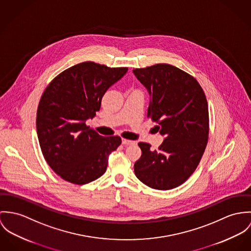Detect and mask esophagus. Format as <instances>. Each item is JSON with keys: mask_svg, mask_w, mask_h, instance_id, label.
<instances>
[{"mask_svg": "<svg viewBox=\"0 0 251 251\" xmlns=\"http://www.w3.org/2000/svg\"><path fill=\"white\" fill-rule=\"evenodd\" d=\"M137 142L134 140H130V139H122V144L124 145H130V144H136Z\"/></svg>", "mask_w": 251, "mask_h": 251, "instance_id": "1", "label": "esophagus"}]
</instances>
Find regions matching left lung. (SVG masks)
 Masks as SVG:
<instances>
[{"label": "left lung", "instance_id": "8db88e82", "mask_svg": "<svg viewBox=\"0 0 251 251\" xmlns=\"http://www.w3.org/2000/svg\"><path fill=\"white\" fill-rule=\"evenodd\" d=\"M133 72L151 96L147 117L165 136L158 150L139 142L141 156L135 163V174L155 190L177 188L195 172L208 143L206 95L194 76L170 64L159 63Z\"/></svg>", "mask_w": 251, "mask_h": 251}]
</instances>
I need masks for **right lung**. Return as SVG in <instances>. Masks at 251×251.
Masks as SVG:
<instances>
[{
  "mask_svg": "<svg viewBox=\"0 0 251 251\" xmlns=\"http://www.w3.org/2000/svg\"><path fill=\"white\" fill-rule=\"evenodd\" d=\"M127 70L84 61L59 73L43 91L37 137L46 162L63 180L84 185L106 172L109 155L121 138L102 137L85 121L95 116L105 92Z\"/></svg>",
  "mask_w": 251,
  "mask_h": 251,
  "instance_id": "obj_1",
  "label": "right lung"
}]
</instances>
